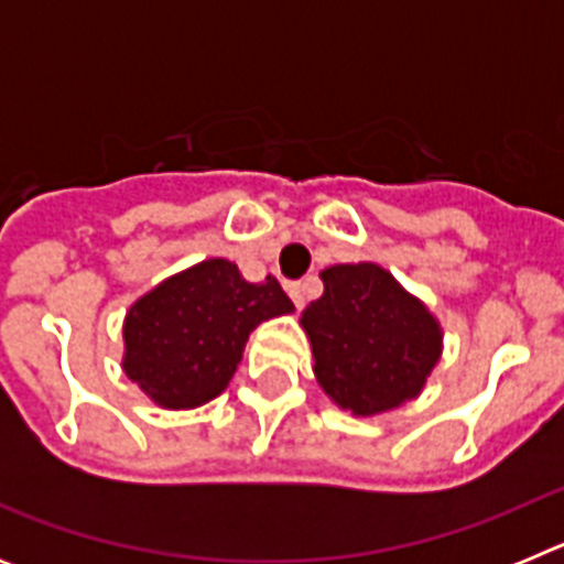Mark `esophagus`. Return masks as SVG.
Returning <instances> with one entry per match:
<instances>
[{"mask_svg": "<svg viewBox=\"0 0 564 564\" xmlns=\"http://www.w3.org/2000/svg\"><path fill=\"white\" fill-rule=\"evenodd\" d=\"M316 279H302V282H288V293H291L293 305L302 311V307L307 305V296H311V288Z\"/></svg>", "mask_w": 564, "mask_h": 564, "instance_id": "obj_1", "label": "esophagus"}]
</instances>
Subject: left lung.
Here are the masks:
<instances>
[{
	"mask_svg": "<svg viewBox=\"0 0 564 564\" xmlns=\"http://www.w3.org/2000/svg\"><path fill=\"white\" fill-rule=\"evenodd\" d=\"M325 293L302 313L316 381L352 415L412 401L441 358V325L372 262L322 271Z\"/></svg>",
	"mask_w": 564,
	"mask_h": 564,
	"instance_id": "8db88e82",
	"label": "left lung"
}]
</instances>
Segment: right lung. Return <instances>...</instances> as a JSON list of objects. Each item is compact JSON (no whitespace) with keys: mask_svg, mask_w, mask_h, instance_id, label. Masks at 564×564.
<instances>
[{"mask_svg":"<svg viewBox=\"0 0 564 564\" xmlns=\"http://www.w3.org/2000/svg\"><path fill=\"white\" fill-rule=\"evenodd\" d=\"M291 311L273 276L246 282L228 259H206L129 307L123 372L158 406L192 410L226 390L253 327Z\"/></svg>","mask_w":564,"mask_h":564,"instance_id":"1","label":"right lung"}]
</instances>
